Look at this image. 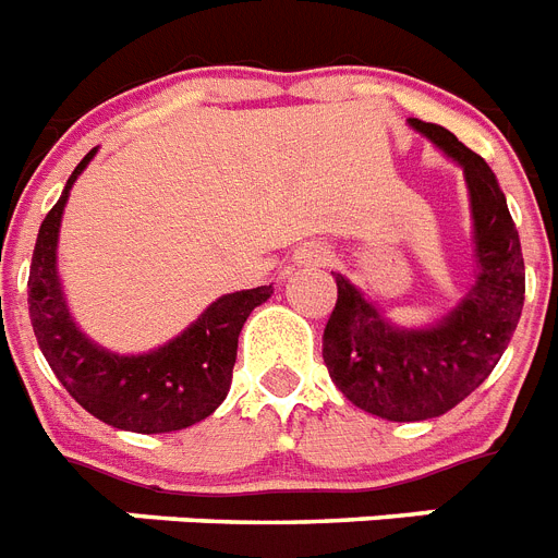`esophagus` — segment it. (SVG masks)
<instances>
[{
    "instance_id": "obj_1",
    "label": "esophagus",
    "mask_w": 558,
    "mask_h": 558,
    "mask_svg": "<svg viewBox=\"0 0 558 558\" xmlns=\"http://www.w3.org/2000/svg\"><path fill=\"white\" fill-rule=\"evenodd\" d=\"M328 256L330 251L322 242H305V245L293 253V262H296L299 268H319V265L328 262Z\"/></svg>"
}]
</instances>
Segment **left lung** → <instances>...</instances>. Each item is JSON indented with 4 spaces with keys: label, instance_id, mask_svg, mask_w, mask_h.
<instances>
[{
    "label": "left lung",
    "instance_id": "obj_1",
    "mask_svg": "<svg viewBox=\"0 0 558 558\" xmlns=\"http://www.w3.org/2000/svg\"><path fill=\"white\" fill-rule=\"evenodd\" d=\"M464 173L473 219L476 282L456 307L425 328L390 322L362 288L336 276L322 359L348 402L388 422H422L448 413L490 376L517 330L524 305L519 230L494 170L448 128L408 119Z\"/></svg>",
    "mask_w": 558,
    "mask_h": 558
}]
</instances>
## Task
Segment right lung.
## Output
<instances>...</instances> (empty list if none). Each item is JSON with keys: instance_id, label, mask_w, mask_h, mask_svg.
<instances>
[{"instance_id": "right-lung-1", "label": "right lung", "mask_w": 558, "mask_h": 558, "mask_svg": "<svg viewBox=\"0 0 558 558\" xmlns=\"http://www.w3.org/2000/svg\"><path fill=\"white\" fill-rule=\"evenodd\" d=\"M96 156L76 165L62 196L39 228L27 279V311L36 342L62 388L105 425L133 434H170L191 427L225 402L233 379L239 333L253 307L274 296L270 284L225 293L185 330L147 353H117L94 342L73 322L57 247L73 182Z\"/></svg>"}]
</instances>
